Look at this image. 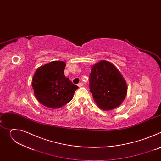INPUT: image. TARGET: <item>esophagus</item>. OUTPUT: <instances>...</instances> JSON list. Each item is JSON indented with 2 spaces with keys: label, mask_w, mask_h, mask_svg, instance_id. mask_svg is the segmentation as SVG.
Listing matches in <instances>:
<instances>
[{
  "label": "esophagus",
  "mask_w": 161,
  "mask_h": 161,
  "mask_svg": "<svg viewBox=\"0 0 161 161\" xmlns=\"http://www.w3.org/2000/svg\"><path fill=\"white\" fill-rule=\"evenodd\" d=\"M83 85V83H81H81H79L78 84V86L79 87H81V86H82Z\"/></svg>",
  "instance_id": "esophagus-1"
}]
</instances>
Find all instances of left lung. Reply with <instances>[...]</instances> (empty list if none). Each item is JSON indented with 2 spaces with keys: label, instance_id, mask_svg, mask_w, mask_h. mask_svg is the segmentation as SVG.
<instances>
[{
  "label": "left lung",
  "instance_id": "obj_1",
  "mask_svg": "<svg viewBox=\"0 0 161 161\" xmlns=\"http://www.w3.org/2000/svg\"><path fill=\"white\" fill-rule=\"evenodd\" d=\"M90 91L99 108L109 111L120 106L125 99L127 86L118 69L112 63L101 60L91 68Z\"/></svg>",
  "mask_w": 161,
  "mask_h": 161
}]
</instances>
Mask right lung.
I'll return each mask as SVG.
<instances>
[{"label":"right lung","instance_id":"add662e5","mask_svg":"<svg viewBox=\"0 0 161 161\" xmlns=\"http://www.w3.org/2000/svg\"><path fill=\"white\" fill-rule=\"evenodd\" d=\"M66 64L53 61L37 69L32 78L34 95L39 102L49 108H60L69 103L78 86L64 74Z\"/></svg>","mask_w":161,"mask_h":161}]
</instances>
